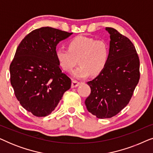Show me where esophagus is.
<instances>
[{"instance_id": "34e87169", "label": "esophagus", "mask_w": 153, "mask_h": 153, "mask_svg": "<svg viewBox=\"0 0 153 153\" xmlns=\"http://www.w3.org/2000/svg\"><path fill=\"white\" fill-rule=\"evenodd\" d=\"M81 84V82L77 81H73L72 83V88H76Z\"/></svg>"}]
</instances>
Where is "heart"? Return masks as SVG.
<instances>
[{
    "instance_id": "obj_1",
    "label": "heart",
    "mask_w": 153,
    "mask_h": 153,
    "mask_svg": "<svg viewBox=\"0 0 153 153\" xmlns=\"http://www.w3.org/2000/svg\"><path fill=\"white\" fill-rule=\"evenodd\" d=\"M68 50L59 49L56 52V58L61 68L68 72L79 63L73 72L77 79H84L92 73L100 74L107 62L109 55V47L104 39H95L79 35L68 42Z\"/></svg>"
}]
</instances>
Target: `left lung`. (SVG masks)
<instances>
[{
	"mask_svg": "<svg viewBox=\"0 0 153 153\" xmlns=\"http://www.w3.org/2000/svg\"><path fill=\"white\" fill-rule=\"evenodd\" d=\"M109 55L106 66L97 76L88 82L91 93L85 104L98 118L116 116L129 103L140 78V62L135 47L127 37L113 28Z\"/></svg>",
	"mask_w": 153,
	"mask_h": 153,
	"instance_id": "8db88e82",
	"label": "left lung"
}]
</instances>
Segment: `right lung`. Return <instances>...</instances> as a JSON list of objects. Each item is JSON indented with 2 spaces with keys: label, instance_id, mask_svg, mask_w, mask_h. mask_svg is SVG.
Here are the masks:
<instances>
[{
  "label": "right lung",
  "instance_id": "add662e5",
  "mask_svg": "<svg viewBox=\"0 0 153 153\" xmlns=\"http://www.w3.org/2000/svg\"><path fill=\"white\" fill-rule=\"evenodd\" d=\"M72 34L42 27L27 35L16 49L10 82L21 105L35 116L49 115L70 88L72 81L60 70L56 52L58 44Z\"/></svg>",
  "mask_w": 153,
  "mask_h": 153
}]
</instances>
